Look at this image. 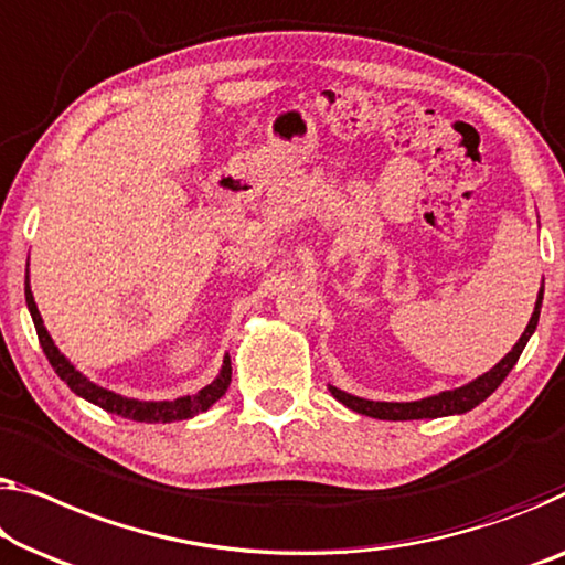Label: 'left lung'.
Wrapping results in <instances>:
<instances>
[{
	"instance_id": "obj_1",
	"label": "left lung",
	"mask_w": 565,
	"mask_h": 565,
	"mask_svg": "<svg viewBox=\"0 0 565 565\" xmlns=\"http://www.w3.org/2000/svg\"><path fill=\"white\" fill-rule=\"evenodd\" d=\"M541 305H543V286L541 291H537L533 317H530L525 332L515 342V348H512L508 355H504L500 363L490 370V373L479 375L477 381L461 385L457 391H444L439 395H431V398L414 401V403L365 401V398H358V395H350L340 388H334V385H330V393L342 403V406L358 411V414L363 416H373L383 420H414V418H439V416H451V414H467V411L479 406L484 398H490V395L498 391V385L508 377L510 370L515 367L520 355H523L530 334L535 332L537 317H541Z\"/></svg>"
}]
</instances>
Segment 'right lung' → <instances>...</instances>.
Masks as SVG:
<instances>
[{"label":"right lung","instance_id":"add662e5","mask_svg":"<svg viewBox=\"0 0 565 565\" xmlns=\"http://www.w3.org/2000/svg\"><path fill=\"white\" fill-rule=\"evenodd\" d=\"M24 299H28V307H30L32 322H35L42 352H45V358L50 360V365H53L57 377L65 381L67 388H71L75 395H81V398L90 401L94 406L108 411V414H116V416L129 418V420H141V424H170V420H184V418L202 414V411H207L217 398H223L225 391H228V385H231V358L228 355H225V360H223L221 375H217L213 383L205 385V388L198 391L195 395H184V398H177V401H134V398H124V395H119V393L100 388V385L90 383L88 377H83L78 370H75L61 355V350L55 348L53 337L47 334L45 324H42V317H40L35 297H32L28 281H24Z\"/></svg>","mask_w":565,"mask_h":565}]
</instances>
